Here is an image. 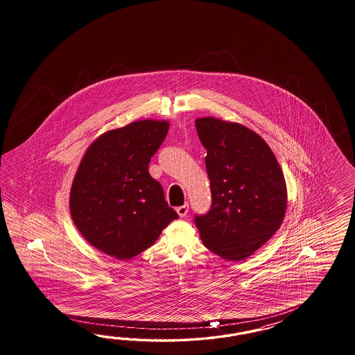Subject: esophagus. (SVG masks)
<instances>
[{"label": "esophagus", "instance_id": "obj_1", "mask_svg": "<svg viewBox=\"0 0 355 355\" xmlns=\"http://www.w3.org/2000/svg\"><path fill=\"white\" fill-rule=\"evenodd\" d=\"M177 214L180 215V217H184V216L189 214V205H184L178 207V208H177Z\"/></svg>", "mask_w": 355, "mask_h": 355}]
</instances>
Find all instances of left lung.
<instances>
[{
	"label": "left lung",
	"instance_id": "obj_1",
	"mask_svg": "<svg viewBox=\"0 0 355 355\" xmlns=\"http://www.w3.org/2000/svg\"><path fill=\"white\" fill-rule=\"evenodd\" d=\"M207 150L212 205L195 216L205 248L230 261L261 248L284 221L288 191L284 173L266 140L246 126L215 117L195 119Z\"/></svg>",
	"mask_w": 355,
	"mask_h": 355
}]
</instances>
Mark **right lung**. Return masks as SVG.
<instances>
[{
  "mask_svg": "<svg viewBox=\"0 0 355 355\" xmlns=\"http://www.w3.org/2000/svg\"><path fill=\"white\" fill-rule=\"evenodd\" d=\"M168 130V121L155 119L109 130L87 148L78 166L70 214L87 242L109 257H137L178 218L148 172Z\"/></svg>",
  "mask_w": 355,
  "mask_h": 355,
  "instance_id": "1",
  "label": "right lung"
}]
</instances>
